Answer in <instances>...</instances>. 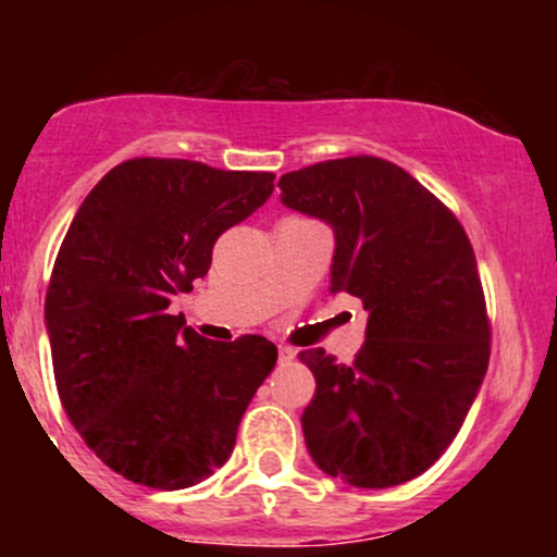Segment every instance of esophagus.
<instances>
[{
  "label": "esophagus",
  "instance_id": "esophagus-1",
  "mask_svg": "<svg viewBox=\"0 0 557 557\" xmlns=\"http://www.w3.org/2000/svg\"><path fill=\"white\" fill-rule=\"evenodd\" d=\"M277 356H280V361H283V363L293 361V359H296V348H290V345H280Z\"/></svg>",
  "mask_w": 557,
  "mask_h": 557
}]
</instances>
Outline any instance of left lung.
Masks as SVG:
<instances>
[{
    "instance_id": "8db88e82",
    "label": "left lung",
    "mask_w": 557,
    "mask_h": 557,
    "mask_svg": "<svg viewBox=\"0 0 557 557\" xmlns=\"http://www.w3.org/2000/svg\"><path fill=\"white\" fill-rule=\"evenodd\" d=\"M283 203L335 230L332 293L361 298L367 341L356 361L300 350L317 393L306 447L324 474L395 487L453 443L490 363V319L469 235L398 164L345 157L280 177Z\"/></svg>"
}]
</instances>
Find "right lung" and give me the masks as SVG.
I'll use <instances>...</instances> for the list:
<instances>
[{
  "mask_svg": "<svg viewBox=\"0 0 557 557\" xmlns=\"http://www.w3.org/2000/svg\"><path fill=\"white\" fill-rule=\"evenodd\" d=\"M272 190V172L136 157L107 172L70 222L44 304L57 393L120 476L185 490L233 453L277 348L261 335L207 341L168 306Z\"/></svg>",
  "mask_w": 557,
  "mask_h": 557,
  "instance_id": "add662e5",
  "label": "right lung"
}]
</instances>
